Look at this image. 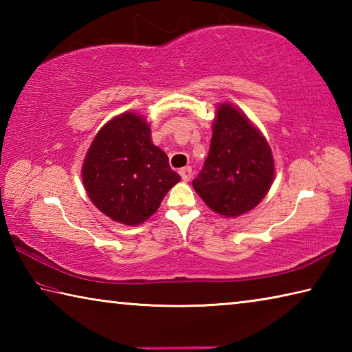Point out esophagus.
<instances>
[{
	"mask_svg": "<svg viewBox=\"0 0 352 352\" xmlns=\"http://www.w3.org/2000/svg\"><path fill=\"white\" fill-rule=\"evenodd\" d=\"M180 175H182V180L183 182H189L190 178H192V169H190V168H183V169H180Z\"/></svg>",
	"mask_w": 352,
	"mask_h": 352,
	"instance_id": "obj_1",
	"label": "esophagus"
}]
</instances>
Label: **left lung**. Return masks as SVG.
Instances as JSON below:
<instances>
[{"mask_svg": "<svg viewBox=\"0 0 352 352\" xmlns=\"http://www.w3.org/2000/svg\"><path fill=\"white\" fill-rule=\"evenodd\" d=\"M275 178V160L245 113L223 102L216 109L210 153L192 186L214 212L239 217L258 206Z\"/></svg>", "mask_w": 352, "mask_h": 352, "instance_id": "obj_1", "label": "left lung"}]
</instances>
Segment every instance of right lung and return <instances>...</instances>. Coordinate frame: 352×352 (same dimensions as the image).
<instances>
[{
    "label": "right lung",
    "mask_w": 352,
    "mask_h": 352,
    "mask_svg": "<svg viewBox=\"0 0 352 352\" xmlns=\"http://www.w3.org/2000/svg\"><path fill=\"white\" fill-rule=\"evenodd\" d=\"M182 178L151 140L144 116L124 111L94 136L82 164V182L93 205L124 225H140L162 205Z\"/></svg>",
    "instance_id": "obj_1"
}]
</instances>
